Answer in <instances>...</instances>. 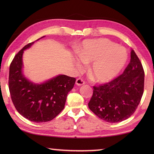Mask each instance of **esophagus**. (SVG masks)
I'll list each match as a JSON object with an SVG mask.
<instances>
[{"label": "esophagus", "mask_w": 154, "mask_h": 154, "mask_svg": "<svg viewBox=\"0 0 154 154\" xmlns=\"http://www.w3.org/2000/svg\"><path fill=\"white\" fill-rule=\"evenodd\" d=\"M85 83L84 81H83L82 79H81V78H79V79H77L76 80V85H78V86H80V85H82Z\"/></svg>", "instance_id": "esophagus-1"}]
</instances>
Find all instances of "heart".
<instances>
[{
  "label": "heart",
  "instance_id": "obj_1",
  "mask_svg": "<svg viewBox=\"0 0 154 154\" xmlns=\"http://www.w3.org/2000/svg\"><path fill=\"white\" fill-rule=\"evenodd\" d=\"M80 58L75 64L82 69L85 63H92L90 72L98 83H107L120 73L127 63L128 54L124 47L107 38L84 41L79 50Z\"/></svg>",
  "mask_w": 154,
  "mask_h": 154
}]
</instances>
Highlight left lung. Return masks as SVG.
<instances>
[{"mask_svg":"<svg viewBox=\"0 0 154 154\" xmlns=\"http://www.w3.org/2000/svg\"><path fill=\"white\" fill-rule=\"evenodd\" d=\"M144 77L141 62L132 49L130 62L123 74L105 84L94 86L88 107L99 118L110 123L129 118L141 100Z\"/></svg>","mask_w":154,"mask_h":154,"instance_id":"1","label":"left lung"}]
</instances>
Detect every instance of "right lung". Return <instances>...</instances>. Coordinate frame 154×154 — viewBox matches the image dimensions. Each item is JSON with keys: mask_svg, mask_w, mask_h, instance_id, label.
Listing matches in <instances>:
<instances>
[{"mask_svg": "<svg viewBox=\"0 0 154 154\" xmlns=\"http://www.w3.org/2000/svg\"><path fill=\"white\" fill-rule=\"evenodd\" d=\"M35 41L25 45L15 56L9 68V88L19 113L28 120L41 123L51 121L63 110L68 93L73 88L76 79L59 75L41 83L28 79L23 73L22 56L24 51Z\"/></svg>", "mask_w": 154, "mask_h": 154, "instance_id": "add662e5", "label": "right lung"}]
</instances>
